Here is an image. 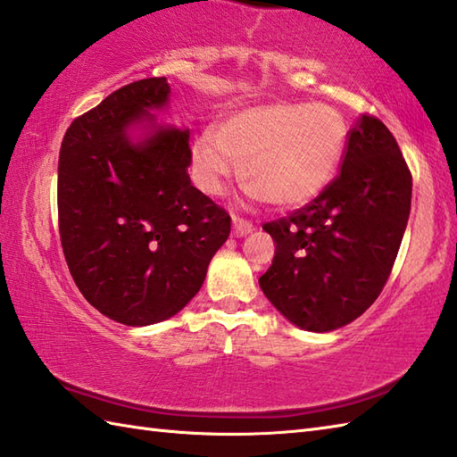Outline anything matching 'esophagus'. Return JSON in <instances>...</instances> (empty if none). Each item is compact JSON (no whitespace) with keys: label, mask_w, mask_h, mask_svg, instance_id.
Here are the masks:
<instances>
[{"label":"esophagus","mask_w":457,"mask_h":457,"mask_svg":"<svg viewBox=\"0 0 457 457\" xmlns=\"http://www.w3.org/2000/svg\"><path fill=\"white\" fill-rule=\"evenodd\" d=\"M252 230H254V225L250 220L232 215V232H235V237H246Z\"/></svg>","instance_id":"esophagus-1"}]
</instances>
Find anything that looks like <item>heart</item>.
Wrapping results in <instances>:
<instances>
[{"instance_id":"obj_1","label":"heart","mask_w":457,"mask_h":457,"mask_svg":"<svg viewBox=\"0 0 457 457\" xmlns=\"http://www.w3.org/2000/svg\"><path fill=\"white\" fill-rule=\"evenodd\" d=\"M346 123L327 104L256 105L207 127L194 145V178L219 194L242 164V179L271 205L297 207L324 189L346 148Z\"/></svg>"}]
</instances>
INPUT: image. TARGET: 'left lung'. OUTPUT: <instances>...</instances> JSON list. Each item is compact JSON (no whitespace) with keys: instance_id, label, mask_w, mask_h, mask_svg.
I'll list each match as a JSON object with an SVG mask.
<instances>
[{"instance_id":"1","label":"left lung","mask_w":457,"mask_h":457,"mask_svg":"<svg viewBox=\"0 0 457 457\" xmlns=\"http://www.w3.org/2000/svg\"><path fill=\"white\" fill-rule=\"evenodd\" d=\"M411 194L397 140L379 119L361 115L340 174L309 205L263 225L276 242L260 278L263 295L303 330L330 332L358 319L389 279Z\"/></svg>"}]
</instances>
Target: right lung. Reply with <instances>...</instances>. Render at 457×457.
Wrapping results in <instances>:
<instances>
[{
	"mask_svg": "<svg viewBox=\"0 0 457 457\" xmlns=\"http://www.w3.org/2000/svg\"><path fill=\"white\" fill-rule=\"evenodd\" d=\"M166 78L113 91L72 120L58 158V228L78 289L127 327L174 317L230 235L228 212L191 186L189 130L158 125ZM144 125L133 141L128 130Z\"/></svg>",
	"mask_w": 457,
	"mask_h": 457,
	"instance_id": "obj_1",
	"label": "right lung"
}]
</instances>
